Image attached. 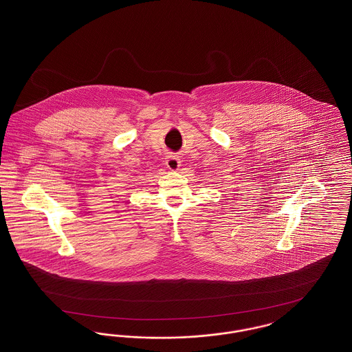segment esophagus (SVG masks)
I'll list each match as a JSON object with an SVG mask.
<instances>
[{
	"mask_svg": "<svg viewBox=\"0 0 352 352\" xmlns=\"http://www.w3.org/2000/svg\"><path fill=\"white\" fill-rule=\"evenodd\" d=\"M166 166H168V170H171V171H177L179 166H181V160H179V157H177V155H173V154H170L168 155V158H166Z\"/></svg>",
	"mask_w": 352,
	"mask_h": 352,
	"instance_id": "1",
	"label": "esophagus"
}]
</instances>
